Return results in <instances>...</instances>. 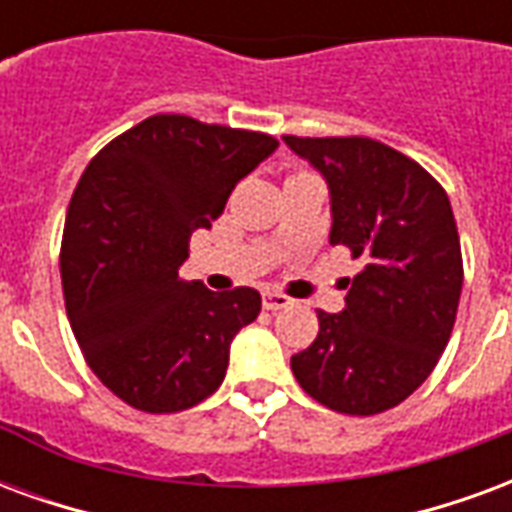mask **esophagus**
<instances>
[{
    "mask_svg": "<svg viewBox=\"0 0 512 512\" xmlns=\"http://www.w3.org/2000/svg\"><path fill=\"white\" fill-rule=\"evenodd\" d=\"M290 304H293V299L285 296V293H279V290H263V307L266 310H285Z\"/></svg>",
    "mask_w": 512,
    "mask_h": 512,
    "instance_id": "obj_1",
    "label": "esophagus"
}]
</instances>
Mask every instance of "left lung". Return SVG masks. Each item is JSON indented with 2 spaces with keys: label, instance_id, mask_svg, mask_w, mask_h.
<instances>
[{
  "label": "left lung",
  "instance_id": "left-lung-1",
  "mask_svg": "<svg viewBox=\"0 0 512 512\" xmlns=\"http://www.w3.org/2000/svg\"><path fill=\"white\" fill-rule=\"evenodd\" d=\"M332 197L329 244L362 257L345 307L318 310V337L290 359L301 389L340 414L403 403L433 373L463 285L450 200L417 161L367 136H282Z\"/></svg>",
  "mask_w": 512,
  "mask_h": 512
}]
</instances>
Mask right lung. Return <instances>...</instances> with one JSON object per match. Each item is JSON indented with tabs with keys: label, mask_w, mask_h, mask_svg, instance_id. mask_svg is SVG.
<instances>
[{
	"label": "right lung",
	"mask_w": 512,
	"mask_h": 512,
	"mask_svg": "<svg viewBox=\"0 0 512 512\" xmlns=\"http://www.w3.org/2000/svg\"><path fill=\"white\" fill-rule=\"evenodd\" d=\"M277 147L257 131L153 115L84 169L62 233L65 310L87 365L128 406L172 414L224 381L260 293H213L178 268L191 233L208 230L235 183Z\"/></svg>",
	"instance_id": "obj_1"
}]
</instances>
